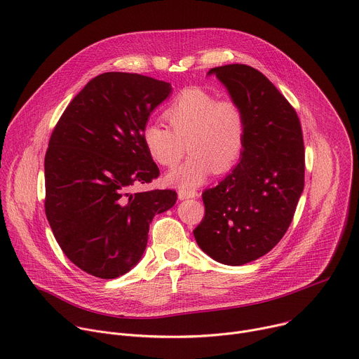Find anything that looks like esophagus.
Instances as JSON below:
<instances>
[{"mask_svg": "<svg viewBox=\"0 0 359 359\" xmlns=\"http://www.w3.org/2000/svg\"><path fill=\"white\" fill-rule=\"evenodd\" d=\"M177 196L180 200H186V198H194L197 197V191L196 190H179Z\"/></svg>", "mask_w": 359, "mask_h": 359, "instance_id": "esophagus-1", "label": "esophagus"}]
</instances>
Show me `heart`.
Masks as SVG:
<instances>
[{
    "label": "heart",
    "instance_id": "obj_1",
    "mask_svg": "<svg viewBox=\"0 0 359 359\" xmlns=\"http://www.w3.org/2000/svg\"><path fill=\"white\" fill-rule=\"evenodd\" d=\"M169 128L147 123L142 139L158 165L175 168L184 153L191 156L166 176L172 186L190 189L213 173H227L240 161L247 139V116L238 100L219 97L200 86L180 90L163 112Z\"/></svg>",
    "mask_w": 359,
    "mask_h": 359
}]
</instances>
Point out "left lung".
Instances as JSON below:
<instances>
[{
  "mask_svg": "<svg viewBox=\"0 0 359 359\" xmlns=\"http://www.w3.org/2000/svg\"><path fill=\"white\" fill-rule=\"evenodd\" d=\"M247 116L240 163L204 190L193 234L219 263L243 266L267 254L288 230L304 190V140L290 102L260 71L243 64L212 68Z\"/></svg>",
  "mask_w": 359,
  "mask_h": 359,
  "instance_id": "1",
  "label": "left lung"
}]
</instances>
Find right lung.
I'll return each instance as SVG.
<instances>
[{"label":"right lung","instance_id":"right-lung-1","mask_svg":"<svg viewBox=\"0 0 359 359\" xmlns=\"http://www.w3.org/2000/svg\"><path fill=\"white\" fill-rule=\"evenodd\" d=\"M172 86L155 78L105 72L71 100L45 155V215L67 257L111 280L142 259L149 224L175 206V190L130 193L159 169L142 132Z\"/></svg>","mask_w":359,"mask_h":359}]
</instances>
